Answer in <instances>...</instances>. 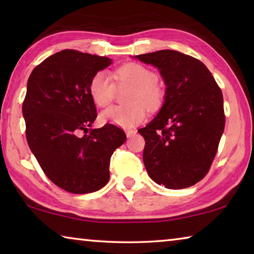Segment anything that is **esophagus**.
<instances>
[{
    "label": "esophagus",
    "mask_w": 254,
    "mask_h": 254,
    "mask_svg": "<svg viewBox=\"0 0 254 254\" xmlns=\"http://www.w3.org/2000/svg\"><path fill=\"white\" fill-rule=\"evenodd\" d=\"M126 133H127V137H131L132 135L135 134L136 131H135V130H127Z\"/></svg>",
    "instance_id": "1"
}]
</instances>
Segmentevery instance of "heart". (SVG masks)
<instances>
[{
  "instance_id": "1",
  "label": "heart",
  "mask_w": 254,
  "mask_h": 254,
  "mask_svg": "<svg viewBox=\"0 0 254 254\" xmlns=\"http://www.w3.org/2000/svg\"><path fill=\"white\" fill-rule=\"evenodd\" d=\"M119 85L131 87L127 102V106H113L101 114V120L121 127H131L142 122L145 107L150 111L161 105L163 93L157 84V74L143 65L130 63L119 68L115 72ZM115 84L106 71H98L89 83V94L98 107H106L113 101Z\"/></svg>"
}]
</instances>
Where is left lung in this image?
<instances>
[{
    "mask_svg": "<svg viewBox=\"0 0 254 254\" xmlns=\"http://www.w3.org/2000/svg\"><path fill=\"white\" fill-rule=\"evenodd\" d=\"M135 58L157 67L166 85L159 113L137 130L145 140V169L168 189L190 187L208 173L224 131L221 88L203 63L179 51Z\"/></svg>",
    "mask_w": 254,
    "mask_h": 254,
    "instance_id": "obj_1",
    "label": "left lung"
}]
</instances>
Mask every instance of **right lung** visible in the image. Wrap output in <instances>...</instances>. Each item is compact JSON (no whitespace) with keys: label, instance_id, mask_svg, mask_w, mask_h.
Wrapping results in <instances>:
<instances>
[{"label":"right lung","instance_id":"right-lung-1","mask_svg":"<svg viewBox=\"0 0 254 254\" xmlns=\"http://www.w3.org/2000/svg\"><path fill=\"white\" fill-rule=\"evenodd\" d=\"M111 64L107 57L66 49L45 59L28 79L22 114L29 148L47 177L72 194L104 187L112 154L127 140L113 124L88 128L97 117L89 83Z\"/></svg>","mask_w":254,"mask_h":254}]
</instances>
